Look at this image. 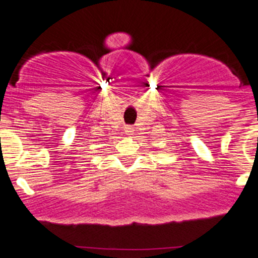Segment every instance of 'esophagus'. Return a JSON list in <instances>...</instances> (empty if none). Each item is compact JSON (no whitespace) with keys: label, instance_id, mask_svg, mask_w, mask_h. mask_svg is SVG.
<instances>
[{"label":"esophagus","instance_id":"34e87169","mask_svg":"<svg viewBox=\"0 0 258 258\" xmlns=\"http://www.w3.org/2000/svg\"><path fill=\"white\" fill-rule=\"evenodd\" d=\"M133 131H135V130H133V126H131V125L125 126V133H126V135H132Z\"/></svg>","mask_w":258,"mask_h":258}]
</instances>
